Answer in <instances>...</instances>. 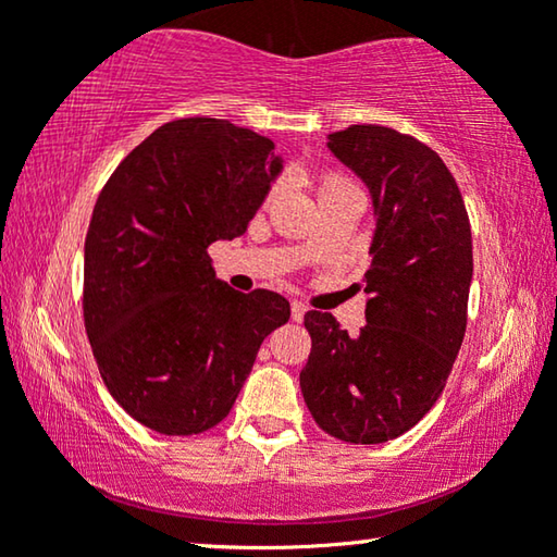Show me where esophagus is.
<instances>
[{
	"instance_id": "1",
	"label": "esophagus",
	"mask_w": 557,
	"mask_h": 557,
	"mask_svg": "<svg viewBox=\"0 0 557 557\" xmlns=\"http://www.w3.org/2000/svg\"><path fill=\"white\" fill-rule=\"evenodd\" d=\"M292 322H301V319H305V314H307V307L301 305V301H292Z\"/></svg>"
}]
</instances>
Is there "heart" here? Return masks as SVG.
I'll list each match as a JSON object with an SVG mask.
<instances>
[{
	"mask_svg": "<svg viewBox=\"0 0 557 557\" xmlns=\"http://www.w3.org/2000/svg\"><path fill=\"white\" fill-rule=\"evenodd\" d=\"M342 186H351V178L338 174V172H324V174H319V178H317L319 196L326 194V191H334V188H342Z\"/></svg>",
	"mask_w": 557,
	"mask_h": 557,
	"instance_id": "b5f03b06",
	"label": "heart"
}]
</instances>
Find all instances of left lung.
<instances>
[{"label": "left lung", "instance_id": "obj_1", "mask_svg": "<svg viewBox=\"0 0 557 557\" xmlns=\"http://www.w3.org/2000/svg\"><path fill=\"white\" fill-rule=\"evenodd\" d=\"M334 157L369 186L375 213L366 324L348 336L329 312L305 314L312 354L299 373L326 435L379 445L425 418L467 332L471 228L435 149L381 125L329 135Z\"/></svg>", "mask_w": 557, "mask_h": 557}]
</instances>
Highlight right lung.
<instances>
[{
  "label": "right lung",
  "instance_id": "right-lung-1",
  "mask_svg": "<svg viewBox=\"0 0 557 557\" xmlns=\"http://www.w3.org/2000/svg\"><path fill=\"white\" fill-rule=\"evenodd\" d=\"M272 139L182 117L122 159L92 209L83 322L102 383L162 435H199L231 412L289 301L215 280L209 245L238 238L282 169Z\"/></svg>",
  "mask_w": 557,
  "mask_h": 557
}]
</instances>
